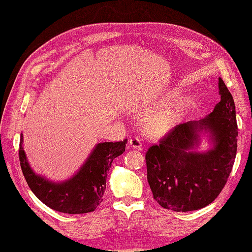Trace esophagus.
<instances>
[{"label":"esophagus","mask_w":252,"mask_h":252,"mask_svg":"<svg viewBox=\"0 0 252 252\" xmlns=\"http://www.w3.org/2000/svg\"><path fill=\"white\" fill-rule=\"evenodd\" d=\"M129 145L136 150H142V143L141 140L138 138V136H133L130 140H129Z\"/></svg>","instance_id":"1"}]
</instances>
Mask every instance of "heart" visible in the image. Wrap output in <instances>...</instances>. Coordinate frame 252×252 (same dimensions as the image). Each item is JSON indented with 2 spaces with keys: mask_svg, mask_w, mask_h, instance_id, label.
I'll list each match as a JSON object with an SVG mask.
<instances>
[{
  "mask_svg": "<svg viewBox=\"0 0 252 252\" xmlns=\"http://www.w3.org/2000/svg\"><path fill=\"white\" fill-rule=\"evenodd\" d=\"M175 95L177 94L174 93L165 95V97H163V104L172 102ZM191 105L192 101L190 98H185L174 106L163 107L157 110L154 114H151L146 123L148 134L155 136V138H161V136L168 134L189 111Z\"/></svg>",
  "mask_w": 252,
  "mask_h": 252,
  "instance_id": "1",
  "label": "heart"
}]
</instances>
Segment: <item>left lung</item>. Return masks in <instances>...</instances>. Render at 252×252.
I'll return each mask as SVG.
<instances>
[{"label":"left lung","mask_w":252,"mask_h":252,"mask_svg":"<svg viewBox=\"0 0 252 252\" xmlns=\"http://www.w3.org/2000/svg\"><path fill=\"white\" fill-rule=\"evenodd\" d=\"M220 101L207 117L175 126L146 152L147 180L154 199L165 209L191 211L217 199L232 170L238 147L235 106L219 78ZM208 133L213 147L196 151L200 134Z\"/></svg>","instance_id":"left-lung-1"}]
</instances>
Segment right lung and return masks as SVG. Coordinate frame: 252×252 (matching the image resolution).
I'll list each match as a JSON object with an SVG mask.
<instances>
[{"label": "right lung", "mask_w": 252, "mask_h": 252, "mask_svg": "<svg viewBox=\"0 0 252 252\" xmlns=\"http://www.w3.org/2000/svg\"><path fill=\"white\" fill-rule=\"evenodd\" d=\"M126 144L127 139L98 143L72 178L55 183L36 174L30 167L21 134L20 164L29 188L41 202L59 212L80 215L94 211L103 201L107 172L113 159L125 151Z\"/></svg>", "instance_id": "1"}]
</instances>
